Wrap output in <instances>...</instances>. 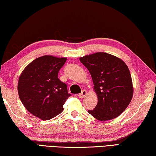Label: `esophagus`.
I'll list each match as a JSON object with an SVG mask.
<instances>
[{"label": "esophagus", "instance_id": "esophagus-1", "mask_svg": "<svg viewBox=\"0 0 156 156\" xmlns=\"http://www.w3.org/2000/svg\"><path fill=\"white\" fill-rule=\"evenodd\" d=\"M87 91L86 90H83L80 94H79V98H83L84 97H85L87 96Z\"/></svg>", "mask_w": 156, "mask_h": 156}]
</instances>
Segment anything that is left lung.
Returning a JSON list of instances; mask_svg holds the SVG:
<instances>
[{
	"mask_svg": "<svg viewBox=\"0 0 156 156\" xmlns=\"http://www.w3.org/2000/svg\"><path fill=\"white\" fill-rule=\"evenodd\" d=\"M91 76L98 103L88 113L100 121L117 118L130 103L133 95L131 76L120 58L97 52L80 58Z\"/></svg>",
	"mask_w": 156,
	"mask_h": 156,
	"instance_id": "left-lung-1",
	"label": "left lung"
}]
</instances>
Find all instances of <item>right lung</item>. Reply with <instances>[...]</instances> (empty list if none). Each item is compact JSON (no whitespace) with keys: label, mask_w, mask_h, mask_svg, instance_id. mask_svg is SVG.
I'll use <instances>...</instances> for the list:
<instances>
[{"label":"right lung","mask_w":156,"mask_h":156,"mask_svg":"<svg viewBox=\"0 0 156 156\" xmlns=\"http://www.w3.org/2000/svg\"><path fill=\"white\" fill-rule=\"evenodd\" d=\"M67 60L66 57L45 56L31 62L20 73L18 83V96L29 112L42 120L60 114L68 94L67 84L58 73Z\"/></svg>","instance_id":"add662e5"}]
</instances>
